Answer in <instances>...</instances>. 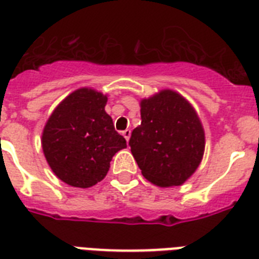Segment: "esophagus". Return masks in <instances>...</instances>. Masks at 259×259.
I'll use <instances>...</instances> for the list:
<instances>
[{
  "mask_svg": "<svg viewBox=\"0 0 259 259\" xmlns=\"http://www.w3.org/2000/svg\"><path fill=\"white\" fill-rule=\"evenodd\" d=\"M130 134H132V132H130L129 129H126V130H123V132H122V136L125 137V140H126V141H129Z\"/></svg>",
  "mask_w": 259,
  "mask_h": 259,
  "instance_id": "1",
  "label": "esophagus"
}]
</instances>
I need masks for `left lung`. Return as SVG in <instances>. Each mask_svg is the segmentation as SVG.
<instances>
[{"label": "left lung", "instance_id": "8db88e82", "mask_svg": "<svg viewBox=\"0 0 259 259\" xmlns=\"http://www.w3.org/2000/svg\"><path fill=\"white\" fill-rule=\"evenodd\" d=\"M141 119L129 146L142 175L159 187L183 184L196 171L205 147L195 109L179 93L166 89L141 101Z\"/></svg>", "mask_w": 259, "mask_h": 259}]
</instances>
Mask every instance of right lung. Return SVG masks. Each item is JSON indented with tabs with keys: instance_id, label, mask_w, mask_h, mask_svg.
<instances>
[{
	"instance_id": "right-lung-1",
	"label": "right lung",
	"mask_w": 259,
	"mask_h": 259,
	"mask_svg": "<svg viewBox=\"0 0 259 259\" xmlns=\"http://www.w3.org/2000/svg\"><path fill=\"white\" fill-rule=\"evenodd\" d=\"M106 96L81 88L52 112L42 136V147L51 170L62 182L88 188L109 171L113 155L126 147L106 114Z\"/></svg>"
}]
</instances>
